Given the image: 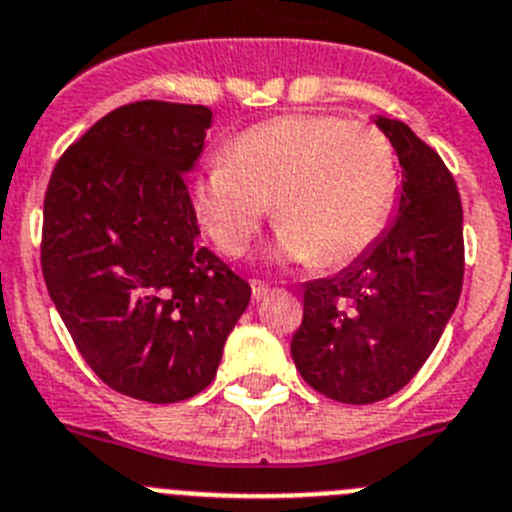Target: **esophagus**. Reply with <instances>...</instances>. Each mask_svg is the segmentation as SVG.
Listing matches in <instances>:
<instances>
[{
  "mask_svg": "<svg viewBox=\"0 0 512 512\" xmlns=\"http://www.w3.org/2000/svg\"><path fill=\"white\" fill-rule=\"evenodd\" d=\"M252 298H257V301H260V298H265L267 296V290H270V285L265 283V280H252Z\"/></svg>",
  "mask_w": 512,
  "mask_h": 512,
  "instance_id": "obj_1",
  "label": "esophagus"
}]
</instances>
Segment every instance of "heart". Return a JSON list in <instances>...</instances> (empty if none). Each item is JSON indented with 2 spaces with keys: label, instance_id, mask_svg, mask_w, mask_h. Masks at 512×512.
Returning <instances> with one entry per match:
<instances>
[{
  "label": "heart",
  "instance_id": "obj_1",
  "mask_svg": "<svg viewBox=\"0 0 512 512\" xmlns=\"http://www.w3.org/2000/svg\"><path fill=\"white\" fill-rule=\"evenodd\" d=\"M398 158L372 124L296 112L255 124L196 178V219L216 250L245 255L273 204L288 260L342 267L365 255L388 224Z\"/></svg>",
  "mask_w": 512,
  "mask_h": 512
}]
</instances>
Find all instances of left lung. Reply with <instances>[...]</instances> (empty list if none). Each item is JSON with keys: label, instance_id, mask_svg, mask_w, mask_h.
<instances>
[{"label": "left lung", "instance_id": "left-lung-1", "mask_svg": "<svg viewBox=\"0 0 512 512\" xmlns=\"http://www.w3.org/2000/svg\"><path fill=\"white\" fill-rule=\"evenodd\" d=\"M403 168L388 232L334 278L303 285L290 354L313 390L367 405L405 388L439 344L464 283L462 199L434 147L408 124L377 119Z\"/></svg>", "mask_w": 512, "mask_h": 512}]
</instances>
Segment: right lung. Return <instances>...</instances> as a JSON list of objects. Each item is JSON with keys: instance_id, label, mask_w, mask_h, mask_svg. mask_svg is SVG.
Instances as JSON below:
<instances>
[{"instance_id": "obj_1", "label": "right lung", "mask_w": 512, "mask_h": 512, "mask_svg": "<svg viewBox=\"0 0 512 512\" xmlns=\"http://www.w3.org/2000/svg\"><path fill=\"white\" fill-rule=\"evenodd\" d=\"M209 124L204 104H124L58 158L45 191L50 298L94 375L145 403L211 385L250 303V283L196 245L186 173Z\"/></svg>"}]
</instances>
